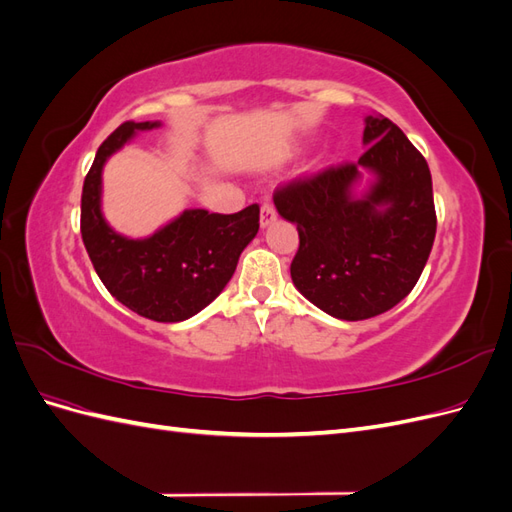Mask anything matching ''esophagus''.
<instances>
[{
	"label": "esophagus",
	"instance_id": "obj_1",
	"mask_svg": "<svg viewBox=\"0 0 512 512\" xmlns=\"http://www.w3.org/2000/svg\"><path fill=\"white\" fill-rule=\"evenodd\" d=\"M275 218H277V213H275V207L271 203H265L260 207V226L262 228L271 226L275 222Z\"/></svg>",
	"mask_w": 512,
	"mask_h": 512
}]
</instances>
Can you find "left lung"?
<instances>
[{
    "label": "left lung",
    "mask_w": 512,
    "mask_h": 512,
    "mask_svg": "<svg viewBox=\"0 0 512 512\" xmlns=\"http://www.w3.org/2000/svg\"><path fill=\"white\" fill-rule=\"evenodd\" d=\"M363 145L359 162L294 179L273 194L277 213L299 230L292 284L339 320L374 318L406 299L436 239L431 173L421 151L382 115L365 117ZM363 169L375 181L356 197Z\"/></svg>",
    "instance_id": "obj_1"
}]
</instances>
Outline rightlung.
<instances>
[{
	"instance_id": "add662e5",
	"label": "right lung",
	"mask_w": 512,
	"mask_h": 512,
	"mask_svg": "<svg viewBox=\"0 0 512 512\" xmlns=\"http://www.w3.org/2000/svg\"><path fill=\"white\" fill-rule=\"evenodd\" d=\"M160 121H126L100 145L83 183L81 235L98 277L113 297L156 322L188 320L205 309L237 269L258 232V205L239 213L188 209L147 239H128L102 215V168L141 130Z\"/></svg>"
}]
</instances>
